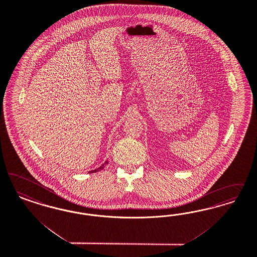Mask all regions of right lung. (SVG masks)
I'll list each match as a JSON object with an SVG mask.
<instances>
[{
	"label": "right lung",
	"instance_id": "add662e5",
	"mask_svg": "<svg viewBox=\"0 0 257 257\" xmlns=\"http://www.w3.org/2000/svg\"><path fill=\"white\" fill-rule=\"evenodd\" d=\"M108 164V160H106L100 167H98V168L95 169V170H92V171H89L88 173H96V172H98V171H100V170H102V169L104 168V166Z\"/></svg>",
	"mask_w": 257,
	"mask_h": 257
}]
</instances>
